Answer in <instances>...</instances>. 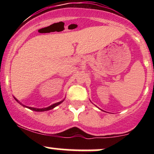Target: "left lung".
<instances>
[{
	"mask_svg": "<svg viewBox=\"0 0 154 154\" xmlns=\"http://www.w3.org/2000/svg\"><path fill=\"white\" fill-rule=\"evenodd\" d=\"M100 110H101V109H100ZM101 111H102V110H101Z\"/></svg>",
	"mask_w": 154,
	"mask_h": 154,
	"instance_id": "8db88e82",
	"label": "left lung"
}]
</instances>
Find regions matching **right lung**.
Masks as SVG:
<instances>
[{
	"label": "right lung",
	"mask_w": 154,
	"mask_h": 154,
	"mask_svg": "<svg viewBox=\"0 0 154 154\" xmlns=\"http://www.w3.org/2000/svg\"><path fill=\"white\" fill-rule=\"evenodd\" d=\"M14 99L17 100V102H18L19 103H20L21 105L22 106H24V107H26V108H28V109H30V110H32V111H49V110H51V109H54L55 107H56L57 106H59V104H61V103H62V102L63 101V100H64V99L63 100H61V101H59V102H57V103H54V104H52V105H51V106H48V107H46V108H42V109H39V108H34V107H29V106H25V105H24V104H22V103H21L20 101H19L17 99V98H15V97H14Z\"/></svg>",
	"instance_id": "add662e5"
}]
</instances>
